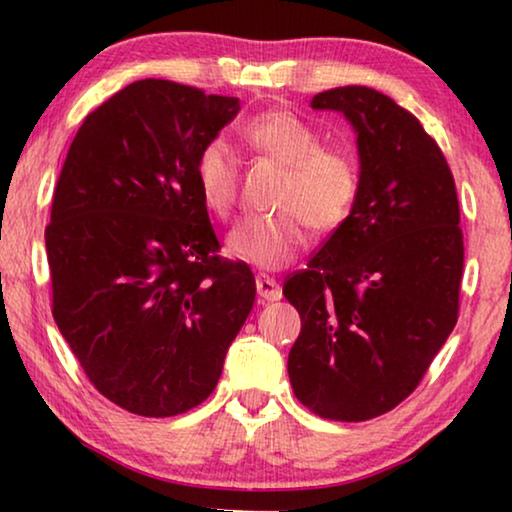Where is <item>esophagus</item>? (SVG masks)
<instances>
[{"mask_svg": "<svg viewBox=\"0 0 512 512\" xmlns=\"http://www.w3.org/2000/svg\"><path fill=\"white\" fill-rule=\"evenodd\" d=\"M256 291H258V298L268 300V303L282 298V286H279L272 277H265V275L256 277Z\"/></svg>", "mask_w": 512, "mask_h": 512, "instance_id": "esophagus-1", "label": "esophagus"}]
</instances>
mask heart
I'll return each instance as SVG.
<instances>
[{
    "mask_svg": "<svg viewBox=\"0 0 512 512\" xmlns=\"http://www.w3.org/2000/svg\"><path fill=\"white\" fill-rule=\"evenodd\" d=\"M244 139L284 167L275 214L247 216L230 230L233 258L263 270L291 263L307 244L310 226L331 233L347 221L359 198V167L347 151L321 146V135L293 111H265L244 125ZM195 184L209 212L228 216L237 200V156L226 137L205 142L195 158Z\"/></svg>",
    "mask_w": 512,
    "mask_h": 512,
    "instance_id": "heart-1",
    "label": "heart"
}]
</instances>
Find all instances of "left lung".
I'll use <instances>...</instances> for the list:
<instances>
[{"label":"left lung","mask_w":512,"mask_h":512,"mask_svg":"<svg viewBox=\"0 0 512 512\" xmlns=\"http://www.w3.org/2000/svg\"><path fill=\"white\" fill-rule=\"evenodd\" d=\"M312 109L352 123L361 186L347 221L284 282L303 321L289 380L314 415L366 422L417 389L457 324V188L436 139L380 90L333 88Z\"/></svg>","instance_id":"obj_1"}]
</instances>
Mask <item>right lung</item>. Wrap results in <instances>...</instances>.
Listing matches in <instances>:
<instances>
[{
	"label": "right lung",
	"instance_id": "1",
	"mask_svg": "<svg viewBox=\"0 0 512 512\" xmlns=\"http://www.w3.org/2000/svg\"><path fill=\"white\" fill-rule=\"evenodd\" d=\"M237 97L135 81L81 123L46 228L53 319L88 380L142 417H174L219 382L256 298L249 265L216 256L195 158Z\"/></svg>",
	"mask_w": 512,
	"mask_h": 512
}]
</instances>
